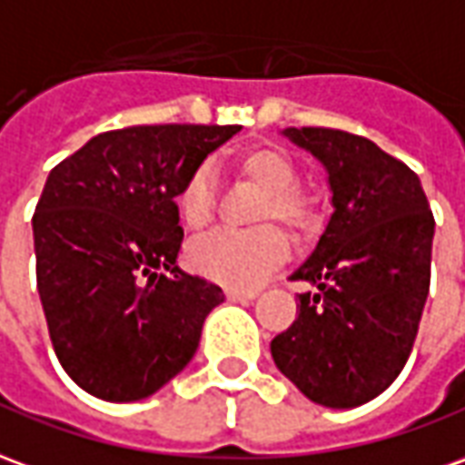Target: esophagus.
Segmentation results:
<instances>
[{
  "label": "esophagus",
  "instance_id": "esophagus-1",
  "mask_svg": "<svg viewBox=\"0 0 465 465\" xmlns=\"http://www.w3.org/2000/svg\"><path fill=\"white\" fill-rule=\"evenodd\" d=\"M256 297V292H249V289H226V300L232 302H252Z\"/></svg>",
  "mask_w": 465,
  "mask_h": 465
}]
</instances>
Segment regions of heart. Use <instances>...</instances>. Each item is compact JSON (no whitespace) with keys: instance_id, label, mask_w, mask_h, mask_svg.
<instances>
[{"instance_id":"heart-1","label":"heart","mask_w":465,"mask_h":465,"mask_svg":"<svg viewBox=\"0 0 465 465\" xmlns=\"http://www.w3.org/2000/svg\"><path fill=\"white\" fill-rule=\"evenodd\" d=\"M236 173L249 186L259 188L264 199L259 203L256 222H279L292 233H304L314 223V201L302 193L300 171L294 161L277 145H256L236 161ZM176 209L188 229L199 232L209 226L216 211L213 171L199 165L191 171L176 193ZM289 243L277 226H264L254 233L211 232L188 243L186 259L201 277L236 289L262 284L284 259Z\"/></svg>"}]
</instances>
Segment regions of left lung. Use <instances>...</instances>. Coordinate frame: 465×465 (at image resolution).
Segmentation results:
<instances>
[{
	"instance_id": "left-lung-1",
	"label": "left lung",
	"mask_w": 465,
	"mask_h": 465,
	"mask_svg": "<svg viewBox=\"0 0 465 465\" xmlns=\"http://www.w3.org/2000/svg\"><path fill=\"white\" fill-rule=\"evenodd\" d=\"M322 161L334 213L317 249L292 274L297 320L272 340V357L312 402L355 408L378 398L405 368L428 287L436 219L408 165L362 135L287 128Z\"/></svg>"
}]
</instances>
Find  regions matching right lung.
Returning <instances> with one entry per match:
<instances>
[{
	"label": "right lung",
	"mask_w": 465,
	"mask_h": 465,
	"mask_svg": "<svg viewBox=\"0 0 465 465\" xmlns=\"http://www.w3.org/2000/svg\"><path fill=\"white\" fill-rule=\"evenodd\" d=\"M239 125H133L57 163L32 216L52 347L100 401L161 391L191 362L222 287L176 266V193Z\"/></svg>",
	"instance_id": "add662e5"
}]
</instances>
